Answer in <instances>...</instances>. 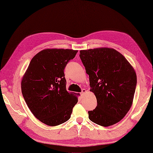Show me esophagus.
<instances>
[{"mask_svg":"<svg viewBox=\"0 0 153 153\" xmlns=\"http://www.w3.org/2000/svg\"><path fill=\"white\" fill-rule=\"evenodd\" d=\"M87 92V91H86L85 89H83V90H82L81 92V96H83V95L84 94H85V92Z\"/></svg>","mask_w":153,"mask_h":153,"instance_id":"obj_1","label":"esophagus"}]
</instances>
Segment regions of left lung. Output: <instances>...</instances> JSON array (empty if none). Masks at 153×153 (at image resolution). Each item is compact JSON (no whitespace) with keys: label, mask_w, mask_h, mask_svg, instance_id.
<instances>
[{"label":"left lung","mask_w":153,"mask_h":153,"mask_svg":"<svg viewBox=\"0 0 153 153\" xmlns=\"http://www.w3.org/2000/svg\"><path fill=\"white\" fill-rule=\"evenodd\" d=\"M79 57L89 76L97 107L88 111L92 122L103 127L114 125L130 110L137 83L136 74L122 54L109 48L80 50Z\"/></svg>","instance_id":"obj_1"}]
</instances>
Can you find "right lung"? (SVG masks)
I'll return each mask as SVG.
<instances>
[{
  "label": "right lung",
  "instance_id": "right-lung-1",
  "mask_svg": "<svg viewBox=\"0 0 153 153\" xmlns=\"http://www.w3.org/2000/svg\"><path fill=\"white\" fill-rule=\"evenodd\" d=\"M77 52L71 49L43 50L32 58L23 76L21 91L27 105L37 119L49 126L68 121L77 103L76 94L66 91L64 73Z\"/></svg>",
  "mask_w": 153,
  "mask_h": 153
}]
</instances>
